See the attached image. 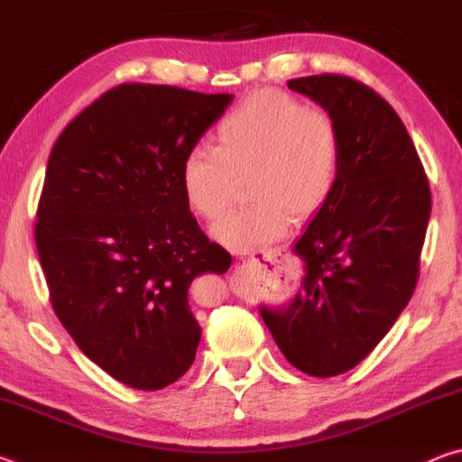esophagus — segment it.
I'll use <instances>...</instances> for the list:
<instances>
[{"instance_id":"34e87169","label":"esophagus","mask_w":462,"mask_h":462,"mask_svg":"<svg viewBox=\"0 0 462 462\" xmlns=\"http://www.w3.org/2000/svg\"><path fill=\"white\" fill-rule=\"evenodd\" d=\"M263 259H264V256H263ZM259 261H261V259H254V256H253V259H248V261H242V267H240V269H248L250 264H256Z\"/></svg>"}]
</instances>
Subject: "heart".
<instances>
[{
    "label": "heart",
    "mask_w": 462,
    "mask_h": 462,
    "mask_svg": "<svg viewBox=\"0 0 462 462\" xmlns=\"http://www.w3.org/2000/svg\"><path fill=\"white\" fill-rule=\"evenodd\" d=\"M216 148L198 144L181 162V189L193 214L220 216L232 201L236 175L246 179L250 206L232 209L212 236L234 253H253L291 230L330 198L340 167L332 120L279 91H256L214 128Z\"/></svg>",
    "instance_id": "heart-1"
}]
</instances>
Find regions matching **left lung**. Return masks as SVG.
Instances as JSON below:
<instances>
[{"label":"left lung","mask_w":462,"mask_h":462,"mask_svg":"<svg viewBox=\"0 0 462 462\" xmlns=\"http://www.w3.org/2000/svg\"><path fill=\"white\" fill-rule=\"evenodd\" d=\"M287 88L330 116L340 167L293 245L301 289L283 306H261V318L295 369L334 377L361 363L411 300L432 199L408 130L373 89L340 75Z\"/></svg>","instance_id":"left-lung-1"}]
</instances>
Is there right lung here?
<instances>
[{
  "label": "right lung",
  "instance_id": "add662e5",
  "mask_svg": "<svg viewBox=\"0 0 462 462\" xmlns=\"http://www.w3.org/2000/svg\"><path fill=\"white\" fill-rule=\"evenodd\" d=\"M232 99L124 83L51 152L34 236L52 308L83 355L128 387L183 377L201 338L191 281L230 269L189 212L181 162Z\"/></svg>",
  "mask_w": 462,
  "mask_h": 462
}]
</instances>
